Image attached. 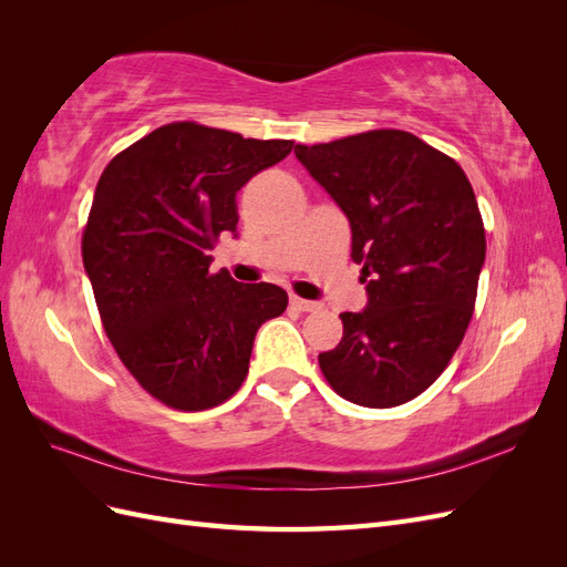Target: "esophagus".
Returning <instances> with one entry per match:
<instances>
[{
  "label": "esophagus",
  "instance_id": "obj_1",
  "mask_svg": "<svg viewBox=\"0 0 567 567\" xmlns=\"http://www.w3.org/2000/svg\"><path fill=\"white\" fill-rule=\"evenodd\" d=\"M290 305H293L296 310H300V312H312L319 307L315 300H305V298H298V296H290Z\"/></svg>",
  "mask_w": 567,
  "mask_h": 567
}]
</instances>
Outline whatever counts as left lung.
Segmentation results:
<instances>
[{
    "label": "left lung",
    "mask_w": 567,
    "mask_h": 567,
    "mask_svg": "<svg viewBox=\"0 0 567 567\" xmlns=\"http://www.w3.org/2000/svg\"><path fill=\"white\" fill-rule=\"evenodd\" d=\"M346 213L367 307L342 312V340L319 354L331 388L388 409L431 388L473 317L485 227L456 161L402 130L296 146Z\"/></svg>",
    "instance_id": "8db88e82"
}]
</instances>
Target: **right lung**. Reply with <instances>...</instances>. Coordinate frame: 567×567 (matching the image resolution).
<instances>
[{
  "label": "right lung",
  "mask_w": 567,
  "mask_h": 567,
  "mask_svg": "<svg viewBox=\"0 0 567 567\" xmlns=\"http://www.w3.org/2000/svg\"><path fill=\"white\" fill-rule=\"evenodd\" d=\"M290 148L169 123L117 153L96 184L84 271L117 357L167 406L203 411L229 400L257 329L286 310L284 288L213 274L208 252L219 234L236 236L238 188Z\"/></svg>",
  "instance_id": "add662e5"
}]
</instances>
